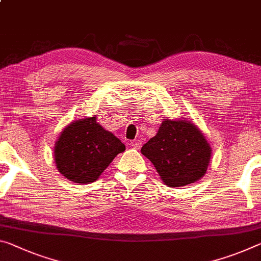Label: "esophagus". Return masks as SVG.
Masks as SVG:
<instances>
[{"mask_svg":"<svg viewBox=\"0 0 261 261\" xmlns=\"http://www.w3.org/2000/svg\"><path fill=\"white\" fill-rule=\"evenodd\" d=\"M130 146L132 148H136V150H139V148L142 147V143H140V142H131Z\"/></svg>","mask_w":261,"mask_h":261,"instance_id":"1","label":"esophagus"}]
</instances>
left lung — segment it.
<instances>
[{"mask_svg":"<svg viewBox=\"0 0 261 261\" xmlns=\"http://www.w3.org/2000/svg\"><path fill=\"white\" fill-rule=\"evenodd\" d=\"M140 151L168 187H182L202 179L212 159L205 136L188 119L165 118Z\"/></svg>","mask_w":261,"mask_h":261,"instance_id":"left-lung-1","label":"left lung"}]
</instances>
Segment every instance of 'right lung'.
I'll return each mask as SVG.
<instances>
[{
  "label": "right lung",
  "instance_id": "1",
  "mask_svg": "<svg viewBox=\"0 0 261 261\" xmlns=\"http://www.w3.org/2000/svg\"><path fill=\"white\" fill-rule=\"evenodd\" d=\"M125 145L103 129L96 116L69 123L58 137L53 155L61 174L74 184L96 181Z\"/></svg>",
  "mask_w": 261,
  "mask_h": 261
}]
</instances>
